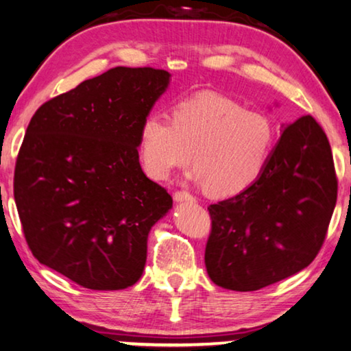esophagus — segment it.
<instances>
[{"label":"esophagus","mask_w":351,"mask_h":351,"mask_svg":"<svg viewBox=\"0 0 351 351\" xmlns=\"http://www.w3.org/2000/svg\"><path fill=\"white\" fill-rule=\"evenodd\" d=\"M173 198H175V202H178V203H182V202L193 203V202H195V197L191 195V193L186 192V191H176L173 193Z\"/></svg>","instance_id":"obj_1"}]
</instances>
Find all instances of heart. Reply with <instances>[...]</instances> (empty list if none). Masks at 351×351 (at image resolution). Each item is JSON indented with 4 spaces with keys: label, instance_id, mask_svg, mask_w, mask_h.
<instances>
[{
    "label": "heart",
    "instance_id": "heart-1",
    "mask_svg": "<svg viewBox=\"0 0 351 351\" xmlns=\"http://www.w3.org/2000/svg\"><path fill=\"white\" fill-rule=\"evenodd\" d=\"M276 125L266 114L219 93H200L171 108V119L146 114L138 132V156L156 180H167L191 160L192 180L217 197L247 189L268 165Z\"/></svg>",
    "mask_w": 351,
    "mask_h": 351
}]
</instances>
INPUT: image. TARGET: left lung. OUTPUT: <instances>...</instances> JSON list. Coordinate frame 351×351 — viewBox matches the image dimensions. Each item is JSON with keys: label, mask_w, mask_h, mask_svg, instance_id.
Masks as SVG:
<instances>
[{"label": "left lung", "mask_w": 351, "mask_h": 351, "mask_svg": "<svg viewBox=\"0 0 351 351\" xmlns=\"http://www.w3.org/2000/svg\"><path fill=\"white\" fill-rule=\"evenodd\" d=\"M336 200L331 146L306 114L282 129L252 186L208 206V276L222 289L254 291L300 273L322 249Z\"/></svg>", "instance_id": "8db88e82"}]
</instances>
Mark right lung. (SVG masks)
I'll return each mask as SVG.
<instances>
[{"label": "right lung", "instance_id": "1", "mask_svg": "<svg viewBox=\"0 0 351 351\" xmlns=\"http://www.w3.org/2000/svg\"><path fill=\"white\" fill-rule=\"evenodd\" d=\"M170 74L113 67L38 108L14 173L25 239L42 265L90 290L143 274L151 227L171 209L143 173L138 132Z\"/></svg>", "mask_w": 351, "mask_h": 351}]
</instances>
